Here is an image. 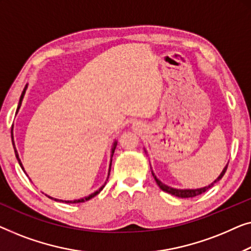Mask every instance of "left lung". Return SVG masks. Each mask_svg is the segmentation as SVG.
<instances>
[{
    "label": "left lung",
    "mask_w": 251,
    "mask_h": 251,
    "mask_svg": "<svg viewBox=\"0 0 251 251\" xmlns=\"http://www.w3.org/2000/svg\"><path fill=\"white\" fill-rule=\"evenodd\" d=\"M146 152H147V151H146ZM226 168H227V165L225 166L224 169H223V171H222V173L220 174V176H218V177L215 179L213 183H210L209 185L203 186V188H200V189H175V188H172V186H168V185H166L165 183H162L160 179H158L157 176L154 175L153 171H151V173H152V176H153L154 181H156L158 186H159V188L162 190V191L167 192V193H169V195L175 196V197H177V198H193V197H197V196L201 195V193L206 192L207 190H209L211 186L215 184V183H217L218 181H220V179L223 177V175L225 174V172H226Z\"/></svg>",
    "instance_id": "1"
}]
</instances>
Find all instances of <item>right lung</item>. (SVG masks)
Segmentation results:
<instances>
[{
  "instance_id": "add662e5",
  "label": "right lung",
  "mask_w": 251,
  "mask_h": 251,
  "mask_svg": "<svg viewBox=\"0 0 251 251\" xmlns=\"http://www.w3.org/2000/svg\"><path fill=\"white\" fill-rule=\"evenodd\" d=\"M27 86L28 85H26L25 86V89H24V91H23V93H21V97H20V99H19V103H18V108H17V112L19 111V109H20V107H21V102H23V99H24V97H25V93H26V90H27ZM11 137H12V144H13V148H15V153H16V157H17V160H18V162H19V165H20V167L23 168V171L25 172V169H24V166H23V164H21V160H20V158H19V154H18V151H17V149H16V146H15V141H13V133H12V128H11ZM116 146H117V141H115L114 142V144H112V148H111V156H110V164H109V171H108V177H109V174H110V169H111V162H112V156H114V152H115V149H116ZM26 173V172H25ZM104 185H105V183L103 185L101 186L100 189L99 190H97V191L95 192H93V193H91L90 196H87V197H84V198H80V199H76V200H59V199H54V198H52V197H49V198H51V199H54L55 201H62V202H67V203H78V202H84V201H87V200H90V199H92V198H94L95 196L97 195H99V193H100L101 191H102V189L104 188Z\"/></svg>"
}]
</instances>
